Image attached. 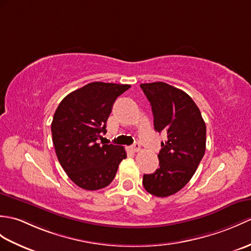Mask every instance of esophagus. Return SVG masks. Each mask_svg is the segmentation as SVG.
Returning a JSON list of instances; mask_svg holds the SVG:
<instances>
[{"label": "esophagus", "instance_id": "1", "mask_svg": "<svg viewBox=\"0 0 251 251\" xmlns=\"http://www.w3.org/2000/svg\"><path fill=\"white\" fill-rule=\"evenodd\" d=\"M130 150L132 151L133 153H137V152H139V151H140V144H139V143H135L133 145H131V147H130Z\"/></svg>", "mask_w": 251, "mask_h": 251}]
</instances>
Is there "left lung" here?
Wrapping results in <instances>:
<instances>
[{"label":"left lung","mask_w":251,"mask_h":251,"mask_svg":"<svg viewBox=\"0 0 251 251\" xmlns=\"http://www.w3.org/2000/svg\"><path fill=\"white\" fill-rule=\"evenodd\" d=\"M152 106L156 131H167L161 142L159 168L144 174L145 190L156 197L179 191L194 176L205 153L206 126L199 108L182 90L165 82L140 84Z\"/></svg>","instance_id":"1"}]
</instances>
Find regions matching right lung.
<instances>
[{
	"label": "right lung",
	"instance_id": "1",
	"mask_svg": "<svg viewBox=\"0 0 251 251\" xmlns=\"http://www.w3.org/2000/svg\"><path fill=\"white\" fill-rule=\"evenodd\" d=\"M128 84L92 82L72 92L60 102L51 123L52 141L64 171L85 190L107 187L126 151L121 145L98 143L106 133L112 106Z\"/></svg>",
	"mask_w": 251,
	"mask_h": 251
}]
</instances>
